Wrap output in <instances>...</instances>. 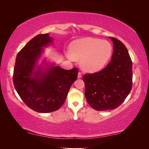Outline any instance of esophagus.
<instances>
[{
  "label": "esophagus",
  "instance_id": "1",
  "mask_svg": "<svg viewBox=\"0 0 149 149\" xmlns=\"http://www.w3.org/2000/svg\"><path fill=\"white\" fill-rule=\"evenodd\" d=\"M81 77H82V74L80 72H79L78 74V78H81Z\"/></svg>",
  "mask_w": 149,
  "mask_h": 149
}]
</instances>
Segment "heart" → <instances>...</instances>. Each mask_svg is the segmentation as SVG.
I'll list each match as a JSON object with an SVG mask.
<instances>
[{"label":"heart","instance_id":"obj_1","mask_svg":"<svg viewBox=\"0 0 149 149\" xmlns=\"http://www.w3.org/2000/svg\"><path fill=\"white\" fill-rule=\"evenodd\" d=\"M112 50V46L108 41L86 38L72 42L69 51L72 58L81 60V66L85 71L96 72L107 64Z\"/></svg>","mask_w":149,"mask_h":149}]
</instances>
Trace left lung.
I'll use <instances>...</instances> for the list:
<instances>
[{"label":"left lung","mask_w":149,"mask_h":149,"mask_svg":"<svg viewBox=\"0 0 149 149\" xmlns=\"http://www.w3.org/2000/svg\"><path fill=\"white\" fill-rule=\"evenodd\" d=\"M113 44L111 60L101 71L84 75L85 95L94 110L117 108L130 94L133 84V63L125 46L110 37Z\"/></svg>","instance_id":"8db88e82"}]
</instances>
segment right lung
<instances>
[{
  "instance_id": "right-lung-1",
  "label": "right lung",
  "mask_w": 149,
  "mask_h": 149,
  "mask_svg": "<svg viewBox=\"0 0 149 149\" xmlns=\"http://www.w3.org/2000/svg\"><path fill=\"white\" fill-rule=\"evenodd\" d=\"M52 41L48 34L37 35L19 52L13 71V84L22 101L39 113L57 110L64 103L71 85L77 80L78 69L65 70L52 66L45 72L34 71L42 48Z\"/></svg>"
}]
</instances>
